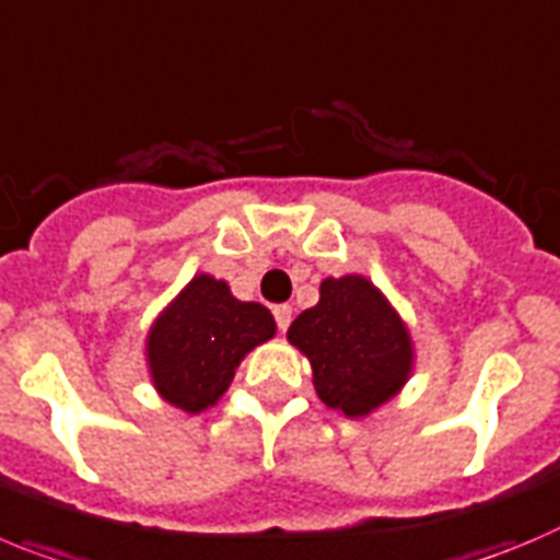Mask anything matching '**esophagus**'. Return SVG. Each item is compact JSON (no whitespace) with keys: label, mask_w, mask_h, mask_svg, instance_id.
<instances>
[{"label":"esophagus","mask_w":560,"mask_h":560,"mask_svg":"<svg viewBox=\"0 0 560 560\" xmlns=\"http://www.w3.org/2000/svg\"><path fill=\"white\" fill-rule=\"evenodd\" d=\"M271 314H275V322H277V330L285 332L291 325V307L289 305H275L271 307Z\"/></svg>","instance_id":"esophagus-1"}]
</instances>
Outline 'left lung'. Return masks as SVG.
Segmentation results:
<instances>
[{
  "label": "left lung",
  "mask_w": 560,
  "mask_h": 560,
  "mask_svg": "<svg viewBox=\"0 0 560 560\" xmlns=\"http://www.w3.org/2000/svg\"><path fill=\"white\" fill-rule=\"evenodd\" d=\"M285 336L311 361L322 402L350 419L397 397L413 372L408 325L363 275L322 280L319 302L302 311Z\"/></svg>",
  "instance_id": "8db88e82"
}]
</instances>
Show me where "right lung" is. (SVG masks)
I'll return each instance as SVG.
<instances>
[{"mask_svg":"<svg viewBox=\"0 0 560 560\" xmlns=\"http://www.w3.org/2000/svg\"><path fill=\"white\" fill-rule=\"evenodd\" d=\"M275 332L269 307L235 300L224 280L197 275L147 332L152 386L174 408L199 413L222 399L246 352Z\"/></svg>","mask_w":560,"mask_h":560,"instance_id":"obj_1","label":"right lung"}]
</instances>
